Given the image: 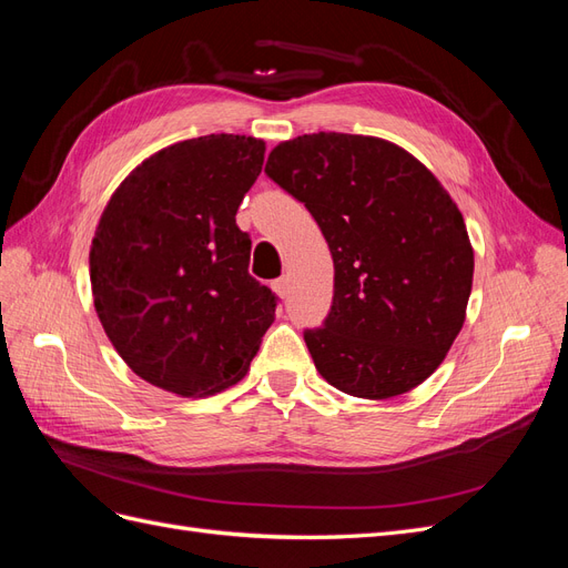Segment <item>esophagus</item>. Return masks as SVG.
Here are the masks:
<instances>
[{
	"instance_id": "obj_1",
	"label": "esophagus",
	"mask_w": 568,
	"mask_h": 568,
	"mask_svg": "<svg viewBox=\"0 0 568 568\" xmlns=\"http://www.w3.org/2000/svg\"><path fill=\"white\" fill-rule=\"evenodd\" d=\"M272 288H274V294L277 296H286L288 294V277H280V280H274L272 282Z\"/></svg>"
}]
</instances>
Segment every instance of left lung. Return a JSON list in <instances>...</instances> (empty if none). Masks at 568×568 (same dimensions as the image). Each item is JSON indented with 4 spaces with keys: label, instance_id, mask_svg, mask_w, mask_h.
Wrapping results in <instances>:
<instances>
[{
    "label": "left lung",
    "instance_id": "left-lung-1",
    "mask_svg": "<svg viewBox=\"0 0 568 568\" xmlns=\"http://www.w3.org/2000/svg\"><path fill=\"white\" fill-rule=\"evenodd\" d=\"M303 201L334 257V303L303 334L317 372L384 400L432 376L457 338L474 248L453 196L403 146L317 132L274 146L265 165Z\"/></svg>",
    "mask_w": 568,
    "mask_h": 568
}]
</instances>
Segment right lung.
I'll return each mask as SVG.
<instances>
[{
  "instance_id": "right-lung-1",
  "label": "right lung",
  "mask_w": 568,
  "mask_h": 568,
  "mask_svg": "<svg viewBox=\"0 0 568 568\" xmlns=\"http://www.w3.org/2000/svg\"><path fill=\"white\" fill-rule=\"evenodd\" d=\"M265 142L209 134L136 165L106 203L90 248L101 326L125 365L182 398L242 382L277 298L248 274L236 209Z\"/></svg>"
}]
</instances>
